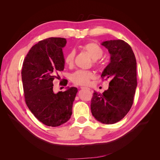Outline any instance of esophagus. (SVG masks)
I'll list each match as a JSON object with an SVG mask.
<instances>
[{"label": "esophagus", "instance_id": "obj_1", "mask_svg": "<svg viewBox=\"0 0 160 160\" xmlns=\"http://www.w3.org/2000/svg\"><path fill=\"white\" fill-rule=\"evenodd\" d=\"M80 88H81V89H88L89 90H90L89 88H86V87H81Z\"/></svg>", "mask_w": 160, "mask_h": 160}]
</instances>
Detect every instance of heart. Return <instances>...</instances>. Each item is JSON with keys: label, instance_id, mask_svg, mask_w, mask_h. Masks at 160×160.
Instances as JSON below:
<instances>
[{"label": "heart", "instance_id": "1", "mask_svg": "<svg viewBox=\"0 0 160 160\" xmlns=\"http://www.w3.org/2000/svg\"><path fill=\"white\" fill-rule=\"evenodd\" d=\"M83 51L86 52L93 60L95 65H97L96 61L102 56L103 50L97 44L95 43H88L81 46ZM75 52L73 50L69 52L65 56V63L69 67L74 64ZM95 74L89 71L78 70L72 75V81L77 85L86 86L89 83L90 80L95 78Z\"/></svg>", "mask_w": 160, "mask_h": 160}]
</instances>
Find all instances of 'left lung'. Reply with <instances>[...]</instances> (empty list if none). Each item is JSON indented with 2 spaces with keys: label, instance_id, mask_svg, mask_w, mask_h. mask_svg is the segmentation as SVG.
Masks as SVG:
<instances>
[{
  "label": "left lung",
  "instance_id": "8db88e82",
  "mask_svg": "<svg viewBox=\"0 0 160 160\" xmlns=\"http://www.w3.org/2000/svg\"><path fill=\"white\" fill-rule=\"evenodd\" d=\"M101 45L110 54V62L101 77L111 81L102 94L94 92L91 110L98 121L111 124L124 118L133 104L137 87V63L131 47L123 40L106 41Z\"/></svg>",
  "mask_w": 160,
  "mask_h": 160
}]
</instances>
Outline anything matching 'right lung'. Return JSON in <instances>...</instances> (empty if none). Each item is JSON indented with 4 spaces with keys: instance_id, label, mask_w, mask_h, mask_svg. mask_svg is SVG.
Returning <instances> with one entry per match:
<instances>
[{
    "instance_id": "obj_1",
    "label": "right lung",
    "mask_w": 160,
    "mask_h": 160,
    "mask_svg": "<svg viewBox=\"0 0 160 160\" xmlns=\"http://www.w3.org/2000/svg\"><path fill=\"white\" fill-rule=\"evenodd\" d=\"M65 38H49L33 45L25 57L21 71L25 102L29 110L42 123L58 127L68 121L72 115L77 88L54 93L53 80L60 78L64 69L62 48ZM67 81H63L66 86Z\"/></svg>"
}]
</instances>
